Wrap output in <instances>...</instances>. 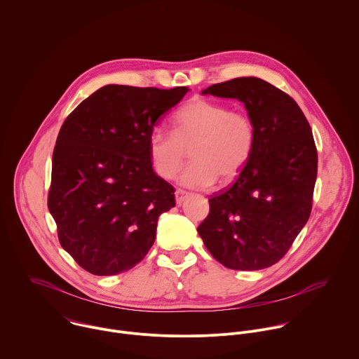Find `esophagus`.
Segmentation results:
<instances>
[{
	"label": "esophagus",
	"instance_id": "obj_1",
	"mask_svg": "<svg viewBox=\"0 0 359 359\" xmlns=\"http://www.w3.org/2000/svg\"><path fill=\"white\" fill-rule=\"evenodd\" d=\"M188 196H189L188 192H185V191H182V189H177V191H175V201H177V205H182Z\"/></svg>",
	"mask_w": 359,
	"mask_h": 359
}]
</instances>
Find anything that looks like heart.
<instances>
[{"label": "heart", "instance_id": "b5f03b06", "mask_svg": "<svg viewBox=\"0 0 359 359\" xmlns=\"http://www.w3.org/2000/svg\"><path fill=\"white\" fill-rule=\"evenodd\" d=\"M257 142L254 119L243 111L203 98L182 107L174 118V133L154 129L149 136V157L156 174L171 180L187 150L194 161L178 175L182 187L205 189L217 180L226 184L247 165Z\"/></svg>", "mask_w": 359, "mask_h": 359}]
</instances>
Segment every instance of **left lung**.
I'll use <instances>...</instances> for the list:
<instances>
[{"label":"left lung","mask_w":359,"mask_h":359,"mask_svg":"<svg viewBox=\"0 0 359 359\" xmlns=\"http://www.w3.org/2000/svg\"><path fill=\"white\" fill-rule=\"evenodd\" d=\"M202 94L243 102L257 142L236 182L209 199L198 233L224 266L268 268L287 252L310 216L317 177L310 125L287 94L257 77L213 84Z\"/></svg>","instance_id":"8db88e82"}]
</instances>
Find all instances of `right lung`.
<instances>
[{"instance_id":"obj_1","label":"right lung","mask_w":359,"mask_h":359,"mask_svg":"<svg viewBox=\"0 0 359 359\" xmlns=\"http://www.w3.org/2000/svg\"><path fill=\"white\" fill-rule=\"evenodd\" d=\"M188 91L109 84L65 121L48 206L62 247L86 271L125 272L151 248L158 216L175 206V189L154 172L149 136Z\"/></svg>"}]
</instances>
